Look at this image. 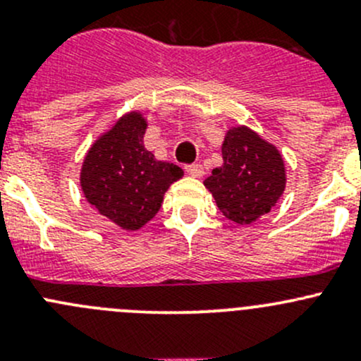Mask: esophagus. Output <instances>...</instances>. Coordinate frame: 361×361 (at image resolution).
Returning a JSON list of instances; mask_svg holds the SVG:
<instances>
[{
	"label": "esophagus",
	"mask_w": 361,
	"mask_h": 361,
	"mask_svg": "<svg viewBox=\"0 0 361 361\" xmlns=\"http://www.w3.org/2000/svg\"><path fill=\"white\" fill-rule=\"evenodd\" d=\"M185 171H187V173L194 178L204 176V169H202L201 164H190V166H185Z\"/></svg>",
	"instance_id": "34e87169"
}]
</instances>
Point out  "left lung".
<instances>
[{"instance_id": "left-lung-1", "label": "left lung", "mask_w": 361, "mask_h": 361, "mask_svg": "<svg viewBox=\"0 0 361 361\" xmlns=\"http://www.w3.org/2000/svg\"><path fill=\"white\" fill-rule=\"evenodd\" d=\"M224 164L204 180L225 218L250 225L267 214L285 192V160L274 145L246 126L232 127L221 145Z\"/></svg>"}]
</instances>
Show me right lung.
I'll return each mask as SVG.
<instances>
[{
  "label": "right lung",
  "instance_id": "1",
  "mask_svg": "<svg viewBox=\"0 0 361 361\" xmlns=\"http://www.w3.org/2000/svg\"><path fill=\"white\" fill-rule=\"evenodd\" d=\"M147 118L140 111L120 116L89 148L80 187L90 206L123 231H137L157 214L167 188L183 169L155 159L143 145Z\"/></svg>",
  "mask_w": 361,
  "mask_h": 361
}]
</instances>
